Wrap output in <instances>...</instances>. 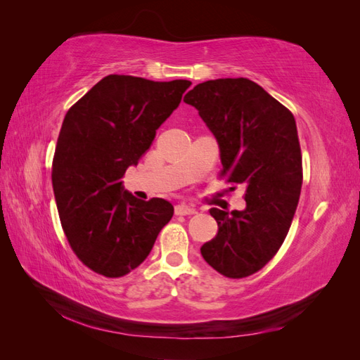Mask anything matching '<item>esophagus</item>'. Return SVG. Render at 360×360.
<instances>
[{"instance_id":"esophagus-1","label":"esophagus","mask_w":360,"mask_h":360,"mask_svg":"<svg viewBox=\"0 0 360 360\" xmlns=\"http://www.w3.org/2000/svg\"><path fill=\"white\" fill-rule=\"evenodd\" d=\"M174 212H176V214H179V216H188V214L197 213V210H195L193 207L186 205V204H177L176 209H174Z\"/></svg>"}]
</instances>
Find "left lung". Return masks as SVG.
Returning <instances> with one entry per match:
<instances>
[{
    "mask_svg": "<svg viewBox=\"0 0 360 360\" xmlns=\"http://www.w3.org/2000/svg\"><path fill=\"white\" fill-rule=\"evenodd\" d=\"M183 101L197 108L219 144L221 177L246 188L245 210L210 209L219 230L201 255L221 275L246 278L276 255L297 209L303 172L296 120L248 78L201 82Z\"/></svg>",
    "mask_w": 360,
    "mask_h": 360,
    "instance_id": "obj_1",
    "label": "left lung"
}]
</instances>
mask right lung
Wrapping results in <instances>:
<instances>
[{"mask_svg": "<svg viewBox=\"0 0 360 360\" xmlns=\"http://www.w3.org/2000/svg\"><path fill=\"white\" fill-rule=\"evenodd\" d=\"M191 81L108 75L68 111L52 162L63 231L82 264L120 278L148 257L174 207L123 189L130 165L150 148Z\"/></svg>", "mask_w": 360, "mask_h": 360, "instance_id": "add662e5", "label": "right lung"}]
</instances>
